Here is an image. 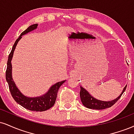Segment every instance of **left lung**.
<instances>
[{"label": "left lung", "mask_w": 134, "mask_h": 134, "mask_svg": "<svg viewBox=\"0 0 134 134\" xmlns=\"http://www.w3.org/2000/svg\"><path fill=\"white\" fill-rule=\"evenodd\" d=\"M80 99H81L82 103L83 105L87 108H88V109H96V110H102V109H105L112 107L113 105L115 104L117 102V100L120 99V97L123 94V93L125 92V89H126L127 85H125L122 93H120V95L118 97L110 101H102L97 99L92 96L88 92V91H87V90H85L82 87L80 86Z\"/></svg>", "instance_id": "left-lung-1"}]
</instances>
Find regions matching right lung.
<instances>
[{"label": "right lung", "mask_w": 134, "mask_h": 134, "mask_svg": "<svg viewBox=\"0 0 134 134\" xmlns=\"http://www.w3.org/2000/svg\"><path fill=\"white\" fill-rule=\"evenodd\" d=\"M38 24H35L29 26L26 30H24L23 32L21 33L19 38L16 40L12 47V51H11L7 60V67L6 70L5 77L8 85H9V90L12 97L15 100V101L17 104L20 105L21 106L25 108V109L31 111H36V112H42L49 109L55 102L57 99V95L58 91H59L60 87L64 83L66 80H62L61 82L55 83L54 85H52L47 92L42 96L35 97H30L25 96L16 86L15 82L12 79V67L11 64L14 52L15 51L16 46L17 43L22 38V36L24 35L27 34L29 32L33 31L37 28Z\"/></svg>", "instance_id": "obj_1"}]
</instances>
